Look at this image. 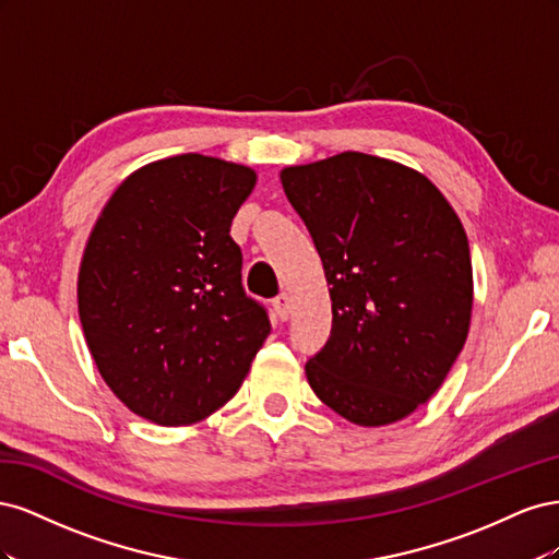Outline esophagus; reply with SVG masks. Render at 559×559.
Wrapping results in <instances>:
<instances>
[{
    "label": "esophagus",
    "mask_w": 559,
    "mask_h": 559,
    "mask_svg": "<svg viewBox=\"0 0 559 559\" xmlns=\"http://www.w3.org/2000/svg\"><path fill=\"white\" fill-rule=\"evenodd\" d=\"M273 308H275L277 319H282V321L289 319V314H292V300H289V296L280 294V296L273 300Z\"/></svg>",
    "instance_id": "34e87169"
}]
</instances>
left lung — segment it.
Wrapping results in <instances>:
<instances>
[{
    "label": "left lung",
    "instance_id": "8db88e82",
    "mask_svg": "<svg viewBox=\"0 0 559 559\" xmlns=\"http://www.w3.org/2000/svg\"><path fill=\"white\" fill-rule=\"evenodd\" d=\"M280 179L329 282L331 335L306 364L312 392L361 427L408 417L468 335L473 270L460 216L425 175L359 151L284 167Z\"/></svg>",
    "mask_w": 559,
    "mask_h": 559
}]
</instances>
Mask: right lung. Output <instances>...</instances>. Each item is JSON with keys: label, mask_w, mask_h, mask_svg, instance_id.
Instances as JSON below:
<instances>
[{"label": "right lung", "mask_w": 559, "mask_h": 559, "mask_svg": "<svg viewBox=\"0 0 559 559\" xmlns=\"http://www.w3.org/2000/svg\"><path fill=\"white\" fill-rule=\"evenodd\" d=\"M251 167L200 154L156 160L109 198L79 270V317L111 392L163 427L193 425L238 392L270 333L242 289L233 216Z\"/></svg>", "instance_id": "right-lung-1"}]
</instances>
